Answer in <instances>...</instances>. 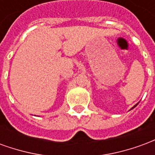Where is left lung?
<instances>
[{
  "label": "left lung",
  "mask_w": 155,
  "mask_h": 155,
  "mask_svg": "<svg viewBox=\"0 0 155 155\" xmlns=\"http://www.w3.org/2000/svg\"><path fill=\"white\" fill-rule=\"evenodd\" d=\"M133 108H134V107H133Z\"/></svg>",
  "instance_id": "left-lung-1"
}]
</instances>
